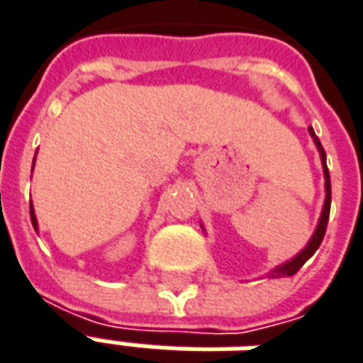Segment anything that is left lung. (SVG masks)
<instances>
[{"label": "left lung", "instance_id": "obj_1", "mask_svg": "<svg viewBox=\"0 0 363 363\" xmlns=\"http://www.w3.org/2000/svg\"><path fill=\"white\" fill-rule=\"evenodd\" d=\"M309 134H311L313 142H315V145H317V150H319V153H320V161H323V171H325V190H327V198H325V206H323V213H320L319 225H317V229H315V233H313L309 245H307L303 251L297 255L296 259H291L289 262L281 264V267L276 268L274 272L268 274V276H274V278H276V276H294V274H296L299 268L303 267L307 260L311 259L313 255H315V251L319 249L320 241H323V237H325V231H327L328 213H330V174H328V169H327V155H325V150H323V145H320L319 138L315 135V132H313L311 126H309Z\"/></svg>", "mask_w": 363, "mask_h": 363}]
</instances>
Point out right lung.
<instances>
[{"label":"right lung","instance_id":"1","mask_svg":"<svg viewBox=\"0 0 363 363\" xmlns=\"http://www.w3.org/2000/svg\"><path fill=\"white\" fill-rule=\"evenodd\" d=\"M35 165V163H33ZM30 221H33V225H35L36 229V218H35V212H33V204H30Z\"/></svg>","mask_w":363,"mask_h":363}]
</instances>
